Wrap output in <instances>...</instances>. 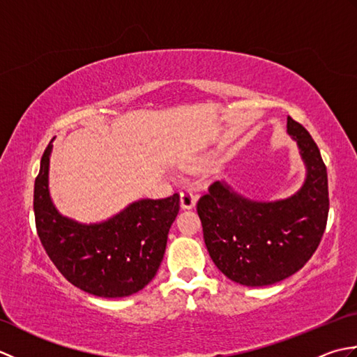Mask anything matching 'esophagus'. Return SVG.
<instances>
[{
	"label": "esophagus",
	"instance_id": "1",
	"mask_svg": "<svg viewBox=\"0 0 357 357\" xmlns=\"http://www.w3.org/2000/svg\"><path fill=\"white\" fill-rule=\"evenodd\" d=\"M196 195L190 190V188H184L181 190V207L183 208H193L196 206Z\"/></svg>",
	"mask_w": 357,
	"mask_h": 357
}]
</instances>
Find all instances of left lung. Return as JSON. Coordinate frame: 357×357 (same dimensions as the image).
I'll return each instance as SVG.
<instances>
[{
	"label": "left lung",
	"instance_id": "1",
	"mask_svg": "<svg viewBox=\"0 0 357 357\" xmlns=\"http://www.w3.org/2000/svg\"><path fill=\"white\" fill-rule=\"evenodd\" d=\"M287 132L298 142L307 169L304 185L293 196L252 201L216 181L196 207L215 265L247 287L271 285L294 275L313 256L327 227L328 178L321 151L305 127L290 116Z\"/></svg>",
	"mask_w": 357,
	"mask_h": 357
}]
</instances>
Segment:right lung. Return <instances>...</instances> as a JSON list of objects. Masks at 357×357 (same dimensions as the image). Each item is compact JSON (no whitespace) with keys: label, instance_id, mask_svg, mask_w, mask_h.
<instances>
[{"label":"right lung","instance_id":"obj_1","mask_svg":"<svg viewBox=\"0 0 357 357\" xmlns=\"http://www.w3.org/2000/svg\"><path fill=\"white\" fill-rule=\"evenodd\" d=\"M52 142L35 179L33 211L41 244L59 273L79 290L100 298H126L142 290L162 262L167 236L179 211V195L139 199L98 224L63 216L49 193Z\"/></svg>","mask_w":357,"mask_h":357}]
</instances>
